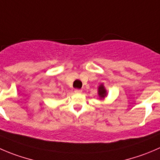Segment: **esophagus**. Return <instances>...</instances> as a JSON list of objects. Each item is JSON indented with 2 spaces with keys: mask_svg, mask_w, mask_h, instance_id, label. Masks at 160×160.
Listing matches in <instances>:
<instances>
[{
  "mask_svg": "<svg viewBox=\"0 0 160 160\" xmlns=\"http://www.w3.org/2000/svg\"><path fill=\"white\" fill-rule=\"evenodd\" d=\"M74 92H75L76 94H81V93H82V90L76 89L75 91H74Z\"/></svg>",
  "mask_w": 160,
  "mask_h": 160,
  "instance_id": "1",
  "label": "esophagus"
}]
</instances>
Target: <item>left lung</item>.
Listing matches in <instances>:
<instances>
[{"label": "left lung", "instance_id": "1", "mask_svg": "<svg viewBox=\"0 0 160 160\" xmlns=\"http://www.w3.org/2000/svg\"><path fill=\"white\" fill-rule=\"evenodd\" d=\"M98 93L99 98L100 99H104L107 95V91L105 90V87L103 84H101L98 87Z\"/></svg>", "mask_w": 160, "mask_h": 160}]
</instances>
